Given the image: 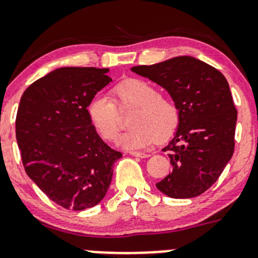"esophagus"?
Listing matches in <instances>:
<instances>
[{
	"instance_id": "1",
	"label": "esophagus",
	"mask_w": 258,
	"mask_h": 258,
	"mask_svg": "<svg viewBox=\"0 0 258 258\" xmlns=\"http://www.w3.org/2000/svg\"><path fill=\"white\" fill-rule=\"evenodd\" d=\"M130 155H131V156H135V157H141V158L150 157V155H148V153H145V152H137V151H132V152H130Z\"/></svg>"
}]
</instances>
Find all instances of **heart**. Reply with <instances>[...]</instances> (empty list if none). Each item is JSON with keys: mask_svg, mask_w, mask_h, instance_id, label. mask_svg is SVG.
I'll return each instance as SVG.
<instances>
[{"mask_svg": "<svg viewBox=\"0 0 258 258\" xmlns=\"http://www.w3.org/2000/svg\"><path fill=\"white\" fill-rule=\"evenodd\" d=\"M113 98L96 95L88 102L91 123L106 141H116L121 131L119 108H135L130 117L131 128L121 137L126 148H144L157 140L165 142L173 136L179 124V108L175 101L160 96L150 82L127 79L112 88Z\"/></svg>", "mask_w": 258, "mask_h": 258, "instance_id": "obj_1", "label": "heart"}]
</instances>
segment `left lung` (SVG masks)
<instances>
[{
    "instance_id": "8db88e82",
    "label": "left lung",
    "mask_w": 258,
    "mask_h": 258,
    "mask_svg": "<svg viewBox=\"0 0 258 258\" xmlns=\"http://www.w3.org/2000/svg\"><path fill=\"white\" fill-rule=\"evenodd\" d=\"M131 70L162 86L179 108L177 131L163 148L172 172L156 187L172 199L200 196L217 181L235 150L237 110L227 80L191 56Z\"/></svg>"
}]
</instances>
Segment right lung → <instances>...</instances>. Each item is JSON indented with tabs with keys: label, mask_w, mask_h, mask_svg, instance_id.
<instances>
[{
	"label": "right lung",
	"mask_w": 258,
	"mask_h": 258,
	"mask_svg": "<svg viewBox=\"0 0 258 258\" xmlns=\"http://www.w3.org/2000/svg\"><path fill=\"white\" fill-rule=\"evenodd\" d=\"M108 69L62 67L35 81L21 97L16 139L28 177L66 210L96 206L105 197L122 153L102 141L88 102L112 81Z\"/></svg>",
	"instance_id": "obj_1"
}]
</instances>
